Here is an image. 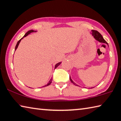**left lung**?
<instances>
[{"instance_id":"8db88e82","label":"left lung","mask_w":121,"mask_h":121,"mask_svg":"<svg viewBox=\"0 0 121 121\" xmlns=\"http://www.w3.org/2000/svg\"><path fill=\"white\" fill-rule=\"evenodd\" d=\"M91 34H92V35L94 36V38L96 40H97V41L100 42V43H106L108 45V43H107V41H105V40L104 39H103V36H102V35H101V34L99 33L98 31H97V30H91ZM69 78H70V81L72 82V83L74 84V85H76V86H78V85H76V83H75L73 81V80L71 79V78L70 77V76H69ZM93 88L91 87V88Z\"/></svg>"}]
</instances>
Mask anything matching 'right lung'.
Returning a JSON list of instances; mask_svg holds the SVG:
<instances>
[{
	"label": "right lung",
	"instance_id": "obj_1",
	"mask_svg": "<svg viewBox=\"0 0 121 121\" xmlns=\"http://www.w3.org/2000/svg\"><path fill=\"white\" fill-rule=\"evenodd\" d=\"M35 32V31H34V30H29V31H28L27 32V33L25 34V35L23 36V37L22 38V39H20L19 40V41H18V43H17V45H16V48H15V51L17 49V48H18V45H19V43H20V41L21 40H22V38H24V37H26V36H27V35H28V34H30V33H32V32ZM60 64H61V62H59V63H57V64H56L55 65V68H56V67H57V66H59V65H60ZM52 78H51V79L49 80V82L48 83V84L47 85H45V86H43V87H45V86H49V85H50V84L52 83Z\"/></svg>",
	"mask_w": 121,
	"mask_h": 121
}]
</instances>
